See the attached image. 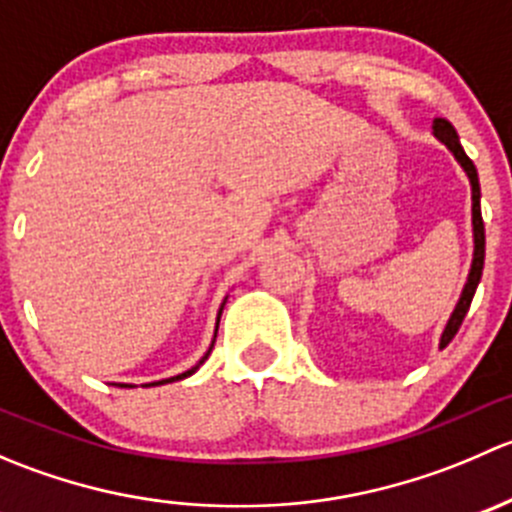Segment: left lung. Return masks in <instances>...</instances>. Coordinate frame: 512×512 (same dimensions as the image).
<instances>
[{
  "instance_id": "8db88e82",
  "label": "left lung",
  "mask_w": 512,
  "mask_h": 512,
  "mask_svg": "<svg viewBox=\"0 0 512 512\" xmlns=\"http://www.w3.org/2000/svg\"><path fill=\"white\" fill-rule=\"evenodd\" d=\"M433 136H436L441 143H446L448 151H451L453 156H456L458 163H461L463 170H466L468 178H471V190H473V195H471V198H473V242H476V250H473V265H471V272H468V282H466V287H463L461 299H458L456 309H453L451 319H448L446 329H443V334H441V349H443L448 342H451L453 337H456L458 329H461L463 317H466L468 307H471V302H473V294H476L480 275H483L485 227H483V215H480L478 170H476V165H473V160L466 156V151H463L461 141H458L456 128H453L451 123L446 121V118H433Z\"/></svg>"
}]
</instances>
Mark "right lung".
<instances>
[{"mask_svg": "<svg viewBox=\"0 0 512 512\" xmlns=\"http://www.w3.org/2000/svg\"><path fill=\"white\" fill-rule=\"evenodd\" d=\"M223 307H225V302H223ZM223 307H220V312H218V324H220V314H223ZM215 337H218V329H215ZM213 344H215V339H213ZM213 344H210V349L208 352H205V356L203 359L198 361V364L193 366V369H188V371H183V374H178V376H170V379H163V381H153V384H146V386H160V384H168V381H180V379H185V376H190V374H195V371L200 369V364H203L205 359H208V354L213 352ZM123 386V384H121Z\"/></svg>", "mask_w": 512, "mask_h": 512, "instance_id": "add662e5", "label": "right lung"}]
</instances>
